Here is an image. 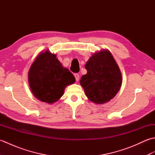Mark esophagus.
I'll return each mask as SVG.
<instances>
[{
  "mask_svg": "<svg viewBox=\"0 0 155 155\" xmlns=\"http://www.w3.org/2000/svg\"><path fill=\"white\" fill-rule=\"evenodd\" d=\"M74 77L76 78V81H77V82L78 81V80H79V74H77V73L74 74Z\"/></svg>",
  "mask_w": 155,
  "mask_h": 155,
  "instance_id": "1",
  "label": "esophagus"
}]
</instances>
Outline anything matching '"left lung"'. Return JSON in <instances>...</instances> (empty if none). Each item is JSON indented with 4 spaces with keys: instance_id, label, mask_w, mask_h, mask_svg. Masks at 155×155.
I'll return each instance as SVG.
<instances>
[{
    "instance_id": "8db88e82",
    "label": "left lung",
    "mask_w": 155,
    "mask_h": 155,
    "mask_svg": "<svg viewBox=\"0 0 155 155\" xmlns=\"http://www.w3.org/2000/svg\"><path fill=\"white\" fill-rule=\"evenodd\" d=\"M85 68L87 73L82 76L80 83L88 99L98 104L113 99L121 87L123 77L111 52L107 49L95 52Z\"/></svg>"
}]
</instances>
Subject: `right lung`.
Listing matches in <instances>:
<instances>
[{"mask_svg":"<svg viewBox=\"0 0 155 155\" xmlns=\"http://www.w3.org/2000/svg\"><path fill=\"white\" fill-rule=\"evenodd\" d=\"M28 78L34 96L48 104L58 101L65 88L75 83L74 75L62 67L56 54L48 50L39 53L35 58L28 71Z\"/></svg>","mask_w":155,"mask_h":155,"instance_id":"obj_1","label":"right lung"}]
</instances>
